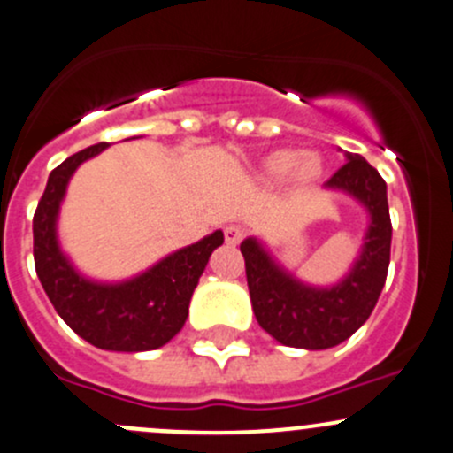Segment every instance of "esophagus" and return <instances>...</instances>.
I'll return each instance as SVG.
<instances>
[{"mask_svg": "<svg viewBox=\"0 0 453 453\" xmlns=\"http://www.w3.org/2000/svg\"><path fill=\"white\" fill-rule=\"evenodd\" d=\"M245 236V227L241 226H227L226 227V242L227 245H239Z\"/></svg>", "mask_w": 453, "mask_h": 453, "instance_id": "1", "label": "esophagus"}]
</instances>
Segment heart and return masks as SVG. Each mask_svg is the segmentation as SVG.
Segmentation results:
<instances>
[{
	"instance_id": "obj_1",
	"label": "heart",
	"mask_w": 453,
	"mask_h": 453,
	"mask_svg": "<svg viewBox=\"0 0 453 453\" xmlns=\"http://www.w3.org/2000/svg\"><path fill=\"white\" fill-rule=\"evenodd\" d=\"M260 171L271 182H282L290 178L297 188H308L321 178V160L312 154H302L297 150H275L265 156Z\"/></svg>"
}]
</instances>
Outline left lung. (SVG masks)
I'll list each match as a JSON object with an SVG mask.
<instances>
[{"instance_id": "left-lung-1", "label": "left lung", "mask_w": 453, "mask_h": 453, "mask_svg": "<svg viewBox=\"0 0 453 453\" xmlns=\"http://www.w3.org/2000/svg\"><path fill=\"white\" fill-rule=\"evenodd\" d=\"M345 158L323 188L354 197L369 214V223L354 265L339 282L332 287L302 282L260 239L247 236L241 242L256 321L287 347L314 351L341 345L369 319L387 282L393 234L387 182L363 156L345 154Z\"/></svg>"}]
</instances>
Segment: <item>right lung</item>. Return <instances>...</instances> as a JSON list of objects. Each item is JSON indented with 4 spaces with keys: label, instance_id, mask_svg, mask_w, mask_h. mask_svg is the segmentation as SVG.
<instances>
[{
    "label": "right lung",
    "instance_id": "1",
    "mask_svg": "<svg viewBox=\"0 0 453 453\" xmlns=\"http://www.w3.org/2000/svg\"><path fill=\"white\" fill-rule=\"evenodd\" d=\"M106 147L108 142L90 145L50 173L32 223L36 275L56 312L90 345L130 354L151 351L166 345L187 323L193 290L212 251L223 242V232L214 230L193 245L171 251L134 278L104 282L80 273L60 247V206L78 166Z\"/></svg>",
    "mask_w": 453,
    "mask_h": 453
}]
</instances>
